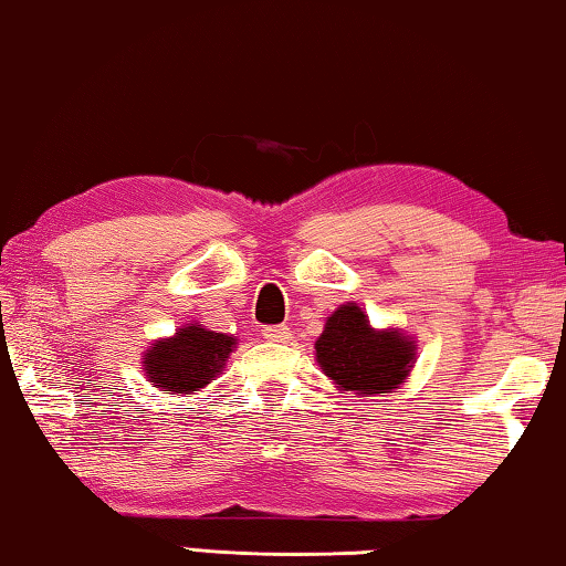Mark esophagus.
<instances>
[{
  "label": "esophagus",
  "mask_w": 566,
  "mask_h": 566,
  "mask_svg": "<svg viewBox=\"0 0 566 566\" xmlns=\"http://www.w3.org/2000/svg\"><path fill=\"white\" fill-rule=\"evenodd\" d=\"M262 337L269 339V343H286V339L292 337V332H290V327H284V325H280V327H264L262 329Z\"/></svg>",
  "instance_id": "34e87169"
}]
</instances>
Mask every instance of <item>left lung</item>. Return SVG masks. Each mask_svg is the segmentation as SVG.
I'll use <instances>...</instances> for the list:
<instances>
[{
    "label": "left lung",
    "mask_w": 566,
    "mask_h": 566,
    "mask_svg": "<svg viewBox=\"0 0 566 566\" xmlns=\"http://www.w3.org/2000/svg\"><path fill=\"white\" fill-rule=\"evenodd\" d=\"M416 337L400 327L378 329L360 304L345 302L332 312L315 343V360L337 390L375 398L392 392L416 367Z\"/></svg>",
    "instance_id": "8db88e82"
}]
</instances>
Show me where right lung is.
I'll return each instance as SVG.
<instances>
[{"label": "right lung", "instance_id": "1", "mask_svg": "<svg viewBox=\"0 0 566 566\" xmlns=\"http://www.w3.org/2000/svg\"><path fill=\"white\" fill-rule=\"evenodd\" d=\"M237 337L213 332L199 322H188L170 337H158L143 353L146 380L168 396L191 398L219 378L229 355L234 353Z\"/></svg>", "mask_w": 566, "mask_h": 566}]
</instances>
